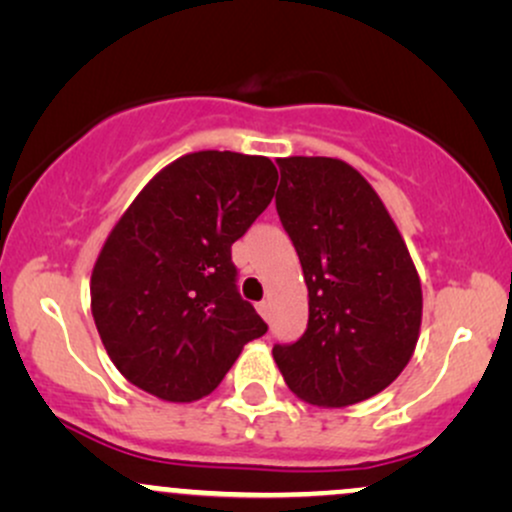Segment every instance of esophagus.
<instances>
[{"instance_id": "esophagus-1", "label": "esophagus", "mask_w": 512, "mask_h": 512, "mask_svg": "<svg viewBox=\"0 0 512 512\" xmlns=\"http://www.w3.org/2000/svg\"><path fill=\"white\" fill-rule=\"evenodd\" d=\"M257 313H260L264 320H269V315H272V303H269V301L257 303Z\"/></svg>"}]
</instances>
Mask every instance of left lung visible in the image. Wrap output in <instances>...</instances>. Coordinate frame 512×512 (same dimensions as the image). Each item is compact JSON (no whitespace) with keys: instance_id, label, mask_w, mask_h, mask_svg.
<instances>
[{"instance_id":"8db88e82","label":"left lung","mask_w":512,"mask_h":512,"mask_svg":"<svg viewBox=\"0 0 512 512\" xmlns=\"http://www.w3.org/2000/svg\"><path fill=\"white\" fill-rule=\"evenodd\" d=\"M276 211L308 286V330L274 346L286 385L315 407H349L395 383L421 330V279L383 199L354 166L289 156Z\"/></svg>"}]
</instances>
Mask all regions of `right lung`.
I'll return each instance as SVG.
<instances>
[{
    "label": "right lung",
    "mask_w": 512,
    "mask_h": 512,
    "mask_svg": "<svg viewBox=\"0 0 512 512\" xmlns=\"http://www.w3.org/2000/svg\"><path fill=\"white\" fill-rule=\"evenodd\" d=\"M267 156L195 151L144 185L105 238L91 313L110 361L166 402L214 392L267 325L236 289L231 245L272 202Z\"/></svg>",
    "instance_id": "1"
}]
</instances>
